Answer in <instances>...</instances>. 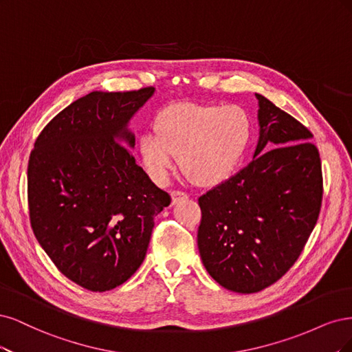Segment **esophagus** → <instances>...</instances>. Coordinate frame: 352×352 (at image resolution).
Segmentation results:
<instances>
[{"mask_svg":"<svg viewBox=\"0 0 352 352\" xmlns=\"http://www.w3.org/2000/svg\"><path fill=\"white\" fill-rule=\"evenodd\" d=\"M171 196H173V205H175V203H178L181 200H187L188 199V196L186 195V192H183V191H173Z\"/></svg>","mask_w":352,"mask_h":352,"instance_id":"1","label":"esophagus"}]
</instances>
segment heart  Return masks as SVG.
<instances>
[{
	"label": "heart",
	"mask_w": 352,
	"mask_h": 352,
	"mask_svg": "<svg viewBox=\"0 0 352 352\" xmlns=\"http://www.w3.org/2000/svg\"><path fill=\"white\" fill-rule=\"evenodd\" d=\"M155 131L139 139L143 166L156 183L166 181L179 164L200 186H217L240 166L252 138V122L238 105L183 104L164 109Z\"/></svg>",
	"instance_id": "heart-1"
}]
</instances>
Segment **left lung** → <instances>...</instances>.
<instances>
[{"instance_id":"1","label":"left lung","mask_w":352,"mask_h":352,"mask_svg":"<svg viewBox=\"0 0 352 352\" xmlns=\"http://www.w3.org/2000/svg\"><path fill=\"white\" fill-rule=\"evenodd\" d=\"M256 98L253 161L199 197L201 262L219 285L240 294L265 289L296 263L323 195L313 134L263 95Z\"/></svg>"}]
</instances>
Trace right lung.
Here are the masks:
<instances>
[{
  "label": "right lung",
  "mask_w": 352,
  "mask_h": 352,
  "mask_svg": "<svg viewBox=\"0 0 352 352\" xmlns=\"http://www.w3.org/2000/svg\"><path fill=\"white\" fill-rule=\"evenodd\" d=\"M153 94L90 92L54 117L30 153L33 232L61 274L89 291L116 288L140 267L153 219L171 203L130 152L129 124Z\"/></svg>",
  "instance_id": "add662e5"
}]
</instances>
